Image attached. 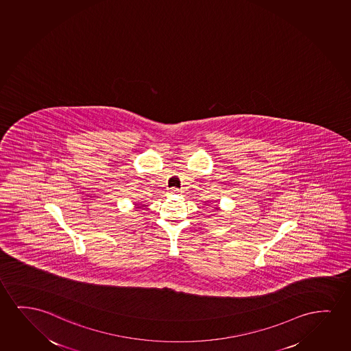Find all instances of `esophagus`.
<instances>
[{
    "instance_id": "34e87169",
    "label": "esophagus",
    "mask_w": 351,
    "mask_h": 351,
    "mask_svg": "<svg viewBox=\"0 0 351 351\" xmlns=\"http://www.w3.org/2000/svg\"><path fill=\"white\" fill-rule=\"evenodd\" d=\"M171 193L175 194V195H178L181 192H180V189H178V188H173V189H171Z\"/></svg>"
}]
</instances>
